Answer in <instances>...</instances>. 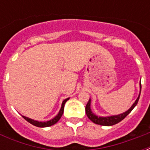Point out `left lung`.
<instances>
[{
	"instance_id": "left-lung-1",
	"label": "left lung",
	"mask_w": 150,
	"mask_h": 150,
	"mask_svg": "<svg viewBox=\"0 0 150 150\" xmlns=\"http://www.w3.org/2000/svg\"><path fill=\"white\" fill-rule=\"evenodd\" d=\"M141 90H142V85L140 84V93H139V96L137 99L136 100L135 102L133 103L131 107L129 108V110H127L125 112L121 113V114H119V115H114V116H96V114L93 113V112L91 111V99H89L88 104L86 105V114L89 119L91 120V121L96 125H100L103 126H112L116 125L117 123L120 122L122 120H124L126 116L129 115V113L131 112V111L135 108V106L137 104L139 100V98H140V95H141Z\"/></svg>"
}]
</instances>
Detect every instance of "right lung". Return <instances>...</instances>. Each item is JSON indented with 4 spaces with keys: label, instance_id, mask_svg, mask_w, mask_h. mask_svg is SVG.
<instances>
[{
    "label": "right lung",
    "instance_id": "add662e5",
    "mask_svg": "<svg viewBox=\"0 0 150 150\" xmlns=\"http://www.w3.org/2000/svg\"><path fill=\"white\" fill-rule=\"evenodd\" d=\"M70 98H67V99H65L64 100L62 101V106H61V108H60V110H59V113L56 115L53 119L50 120L48 121H38V120H35L30 119V118H29V117H26V116H22V117L24 118L25 120H27L28 122L30 123L31 125H33L34 126H37V127H40V128H45V127H50V126L53 125H54L56 123L58 122L59 120V119L61 118V116H62V113H63V111H64V106H65V104L67 101Z\"/></svg>",
    "mask_w": 150,
    "mask_h": 150
}]
</instances>
